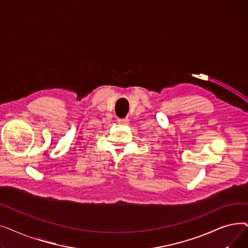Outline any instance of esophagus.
I'll return each mask as SVG.
<instances>
[{
    "instance_id": "1",
    "label": "esophagus",
    "mask_w": 248,
    "mask_h": 248,
    "mask_svg": "<svg viewBox=\"0 0 248 248\" xmlns=\"http://www.w3.org/2000/svg\"><path fill=\"white\" fill-rule=\"evenodd\" d=\"M128 119H119L117 120V124H122V125H126L128 124Z\"/></svg>"
}]
</instances>
